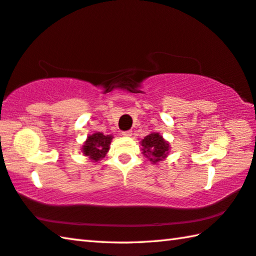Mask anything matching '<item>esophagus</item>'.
<instances>
[{
	"label": "esophagus",
	"mask_w": 256,
	"mask_h": 256,
	"mask_svg": "<svg viewBox=\"0 0 256 256\" xmlns=\"http://www.w3.org/2000/svg\"><path fill=\"white\" fill-rule=\"evenodd\" d=\"M122 136H132V132H131V131L122 132Z\"/></svg>",
	"instance_id": "obj_1"
}]
</instances>
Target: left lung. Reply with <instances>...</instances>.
<instances>
[{"instance_id":"obj_1","label":"left lung","mask_w":256,"mask_h":256,"mask_svg":"<svg viewBox=\"0 0 256 256\" xmlns=\"http://www.w3.org/2000/svg\"><path fill=\"white\" fill-rule=\"evenodd\" d=\"M142 154L152 164L164 162L170 152V142L166 141L158 132H151L141 140Z\"/></svg>"}]
</instances>
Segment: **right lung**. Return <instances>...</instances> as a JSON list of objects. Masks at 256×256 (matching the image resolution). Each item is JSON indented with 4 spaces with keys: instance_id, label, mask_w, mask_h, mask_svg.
Here are the masks:
<instances>
[{
    "instance_id": "right-lung-1",
    "label": "right lung",
    "mask_w": 256,
    "mask_h": 256,
    "mask_svg": "<svg viewBox=\"0 0 256 256\" xmlns=\"http://www.w3.org/2000/svg\"><path fill=\"white\" fill-rule=\"evenodd\" d=\"M112 136H105L102 132H96L88 136L86 140L81 146V152L92 162H98L99 160L105 158L110 148Z\"/></svg>"
}]
</instances>
